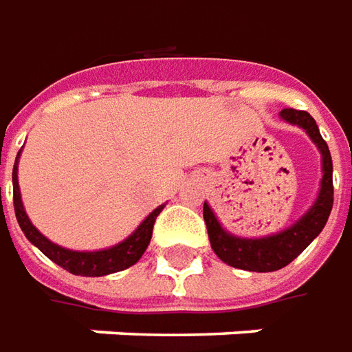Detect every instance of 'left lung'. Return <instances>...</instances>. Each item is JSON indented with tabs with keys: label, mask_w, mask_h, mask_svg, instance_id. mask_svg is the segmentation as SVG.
Masks as SVG:
<instances>
[{
	"label": "left lung",
	"mask_w": 352,
	"mask_h": 352,
	"mask_svg": "<svg viewBox=\"0 0 352 352\" xmlns=\"http://www.w3.org/2000/svg\"><path fill=\"white\" fill-rule=\"evenodd\" d=\"M280 116L285 122L302 128L320 149L322 182L314 205L289 228L274 236L254 237V239L232 236L218 222L217 214L208 207L207 201L203 205V218L207 224L212 251L222 263L249 272H274L295 261L312 243V239L324 230L333 207V164H331L328 144L320 135L316 120L307 111H295V109H283Z\"/></svg>",
	"instance_id": "8db88e82"
}]
</instances>
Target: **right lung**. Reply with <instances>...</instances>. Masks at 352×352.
Masks as SVG:
<instances>
[{"label": "right lung", "instance_id": "1", "mask_svg": "<svg viewBox=\"0 0 352 352\" xmlns=\"http://www.w3.org/2000/svg\"><path fill=\"white\" fill-rule=\"evenodd\" d=\"M19 157H21V151L16 155V161H14L13 166V205L16 222H19V226L24 232L26 239L32 245L38 247L47 258H51L53 263L59 264L60 268L69 270L74 276H88V278L120 272V270L130 268L132 264H135L142 258V254L145 253V249H147L149 241H151L153 224H155V220L159 217V212L164 208V205L155 208L151 214L145 218L140 226L135 228L134 234H130L124 241H120L116 245L109 247V249H101V251H70V249H65V247L50 241L30 222V218H28L23 207L21 190H19V176H16Z\"/></svg>", "mask_w": 352, "mask_h": 352}]
</instances>
